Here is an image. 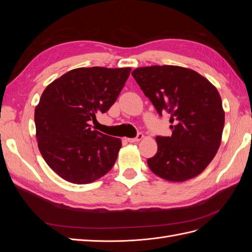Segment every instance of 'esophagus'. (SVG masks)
Returning a JSON list of instances; mask_svg holds the SVG:
<instances>
[{
	"label": "esophagus",
	"mask_w": 252,
	"mask_h": 252,
	"mask_svg": "<svg viewBox=\"0 0 252 252\" xmlns=\"http://www.w3.org/2000/svg\"><path fill=\"white\" fill-rule=\"evenodd\" d=\"M144 138V134L143 133H138V135L135 136V138H130V139H127V141L129 143H135V142H139Z\"/></svg>",
	"instance_id": "1"
}]
</instances>
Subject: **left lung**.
I'll return each mask as SVG.
<instances>
[{"mask_svg":"<svg viewBox=\"0 0 252 252\" xmlns=\"http://www.w3.org/2000/svg\"><path fill=\"white\" fill-rule=\"evenodd\" d=\"M132 77L158 113L170 114L171 136H157L158 151L147 159L150 170L167 181L184 182L200 174L216 157L225 112L217 88L188 68L140 67Z\"/></svg>","mask_w":252,"mask_h":252,"instance_id":"obj_1","label":"left lung"}]
</instances>
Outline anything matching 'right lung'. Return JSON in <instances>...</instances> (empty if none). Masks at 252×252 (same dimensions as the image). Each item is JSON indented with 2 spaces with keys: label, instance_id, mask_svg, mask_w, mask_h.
<instances>
[{
  "label": "right lung",
  "instance_id": "add662e5",
  "mask_svg": "<svg viewBox=\"0 0 252 252\" xmlns=\"http://www.w3.org/2000/svg\"><path fill=\"white\" fill-rule=\"evenodd\" d=\"M131 68H77L53 81L34 110L36 140L50 168L73 184L107 173L122 142L94 130L91 122L117 101Z\"/></svg>",
  "mask_w": 252,
  "mask_h": 252
}]
</instances>
